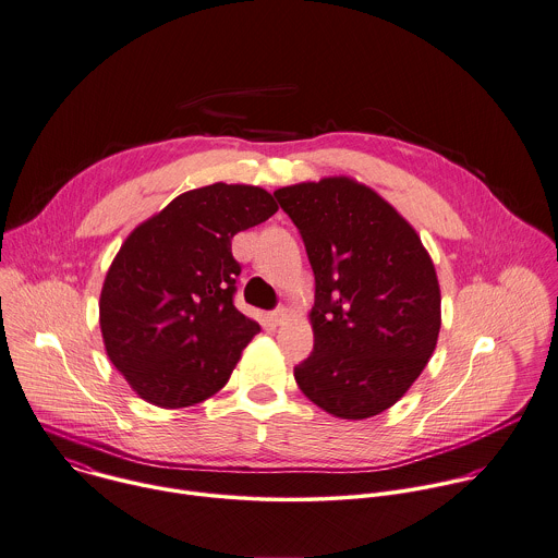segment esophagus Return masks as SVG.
Returning a JSON list of instances; mask_svg holds the SVG:
<instances>
[{
  "label": "esophagus",
  "mask_w": 558,
  "mask_h": 558,
  "mask_svg": "<svg viewBox=\"0 0 558 558\" xmlns=\"http://www.w3.org/2000/svg\"><path fill=\"white\" fill-rule=\"evenodd\" d=\"M269 317H271V322H274L276 326H280V324H284V322H287L289 313H287V308H276Z\"/></svg>",
  "instance_id": "1"
}]
</instances>
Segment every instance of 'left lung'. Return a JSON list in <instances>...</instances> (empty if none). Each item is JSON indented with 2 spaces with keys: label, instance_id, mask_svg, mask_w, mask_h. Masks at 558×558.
Returning a JSON list of instances; mask_svg holds the SVG:
<instances>
[{
  "label": "left lung",
  "instance_id": "left-lung-1",
  "mask_svg": "<svg viewBox=\"0 0 558 558\" xmlns=\"http://www.w3.org/2000/svg\"><path fill=\"white\" fill-rule=\"evenodd\" d=\"M315 274L302 393L341 420L391 409L420 378L441 328V291L415 228L374 189L322 178L274 191Z\"/></svg>",
  "mask_w": 558,
  "mask_h": 558
}]
</instances>
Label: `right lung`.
<instances>
[{"label": "right lung", "instance_id": "add662e5", "mask_svg": "<svg viewBox=\"0 0 558 558\" xmlns=\"http://www.w3.org/2000/svg\"><path fill=\"white\" fill-rule=\"evenodd\" d=\"M278 210L271 193L215 182L138 223L99 295L110 363L145 402L184 409L215 396L260 326L232 298L241 265L232 236Z\"/></svg>", "mask_w": 558, "mask_h": 558}]
</instances>
